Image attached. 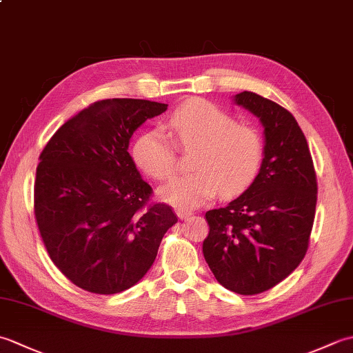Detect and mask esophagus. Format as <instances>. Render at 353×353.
<instances>
[{
  "label": "esophagus",
  "instance_id": "1",
  "mask_svg": "<svg viewBox=\"0 0 353 353\" xmlns=\"http://www.w3.org/2000/svg\"><path fill=\"white\" fill-rule=\"evenodd\" d=\"M176 214H177V216L181 220H188L190 216L192 215L191 211H185V209H176Z\"/></svg>",
  "mask_w": 353,
  "mask_h": 353
}]
</instances>
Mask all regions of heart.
<instances>
[{
  "label": "heart",
  "mask_w": 353,
  "mask_h": 353,
  "mask_svg": "<svg viewBox=\"0 0 353 353\" xmlns=\"http://www.w3.org/2000/svg\"><path fill=\"white\" fill-rule=\"evenodd\" d=\"M168 130L185 150L197 148L190 176L177 177L159 194L179 208H196L216 192L224 197L241 194L258 177L264 161V139L250 125L215 104L194 99L179 106L167 121ZM138 167L156 181H167L176 170V152L165 132L142 133L133 145Z\"/></svg>",
  "instance_id": "1"
}]
</instances>
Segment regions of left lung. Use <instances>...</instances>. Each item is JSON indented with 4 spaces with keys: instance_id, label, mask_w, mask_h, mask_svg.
I'll use <instances>...</instances> for the list:
<instances>
[{
    "instance_id": "8db88e82",
    "label": "left lung",
    "mask_w": 353,
    "mask_h": 353,
    "mask_svg": "<svg viewBox=\"0 0 353 353\" xmlns=\"http://www.w3.org/2000/svg\"><path fill=\"white\" fill-rule=\"evenodd\" d=\"M264 127L258 177L228 206L206 212L203 254L224 288L252 296L273 288L301 264L316 215L317 181L296 118L254 92L234 97Z\"/></svg>"
}]
</instances>
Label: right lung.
<instances>
[{
	"label": "right lung",
	"mask_w": 353,
	"mask_h": 353,
	"mask_svg": "<svg viewBox=\"0 0 353 353\" xmlns=\"http://www.w3.org/2000/svg\"><path fill=\"white\" fill-rule=\"evenodd\" d=\"M168 104L112 99L68 119L45 145L34 181V216L51 261L68 279L95 294H115L153 265L177 216L150 205L129 142Z\"/></svg>",
	"instance_id": "add662e5"
}]
</instances>
